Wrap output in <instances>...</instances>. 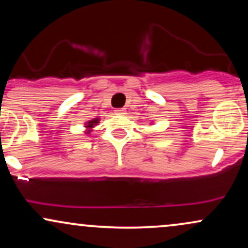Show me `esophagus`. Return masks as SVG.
Returning a JSON list of instances; mask_svg holds the SVG:
<instances>
[{
    "label": "esophagus",
    "mask_w": 248,
    "mask_h": 248,
    "mask_svg": "<svg viewBox=\"0 0 248 248\" xmlns=\"http://www.w3.org/2000/svg\"><path fill=\"white\" fill-rule=\"evenodd\" d=\"M114 113L116 115H124V114H126V109H124V108H116V109L114 110Z\"/></svg>",
    "instance_id": "esophagus-1"
}]
</instances>
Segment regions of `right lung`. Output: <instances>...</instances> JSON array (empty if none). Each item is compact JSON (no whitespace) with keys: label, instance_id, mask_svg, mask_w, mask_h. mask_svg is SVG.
<instances>
[{"label":"right lung","instance_id":"obj_1","mask_svg":"<svg viewBox=\"0 0 248 248\" xmlns=\"http://www.w3.org/2000/svg\"><path fill=\"white\" fill-rule=\"evenodd\" d=\"M98 122H99V119H93V120H91V121H88L87 122V128H88V129H91V128H93V127H94L95 126V124H98ZM91 132V130H87V134L88 133H90Z\"/></svg>","mask_w":248,"mask_h":248}]
</instances>
